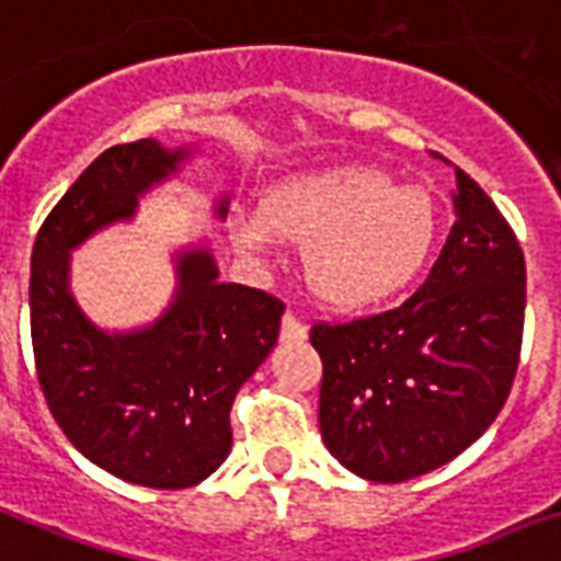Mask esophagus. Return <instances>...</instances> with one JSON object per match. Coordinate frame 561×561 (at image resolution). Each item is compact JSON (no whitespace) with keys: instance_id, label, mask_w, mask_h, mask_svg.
Segmentation results:
<instances>
[{"instance_id":"obj_1","label":"esophagus","mask_w":561,"mask_h":561,"mask_svg":"<svg viewBox=\"0 0 561 561\" xmlns=\"http://www.w3.org/2000/svg\"><path fill=\"white\" fill-rule=\"evenodd\" d=\"M304 339H307V324L298 321L295 316H284V321H280V342L293 344L304 342Z\"/></svg>"}]
</instances>
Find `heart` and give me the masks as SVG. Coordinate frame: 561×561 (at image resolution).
Instances as JSON below:
<instances>
[{"label": "heart", "instance_id": "b5f03b06", "mask_svg": "<svg viewBox=\"0 0 561 561\" xmlns=\"http://www.w3.org/2000/svg\"><path fill=\"white\" fill-rule=\"evenodd\" d=\"M437 205L423 187L393 185L367 164H333L277 179L263 214L237 219L234 240L266 254L277 237L307 243L304 277L318 301L356 312L414 284L437 243Z\"/></svg>", "mask_w": 561, "mask_h": 561}]
</instances>
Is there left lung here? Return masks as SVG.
<instances>
[{"label": "left lung", "instance_id": "obj_1", "mask_svg": "<svg viewBox=\"0 0 561 561\" xmlns=\"http://www.w3.org/2000/svg\"><path fill=\"white\" fill-rule=\"evenodd\" d=\"M455 226L402 307L316 324L324 362L318 423L344 469L400 483L481 437L513 388L524 330V254L481 185L455 170Z\"/></svg>", "mask_w": 561, "mask_h": 561}]
</instances>
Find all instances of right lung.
I'll use <instances>...</instances> for the list:
<instances>
[{
	"label": "right lung",
	"mask_w": 561,
	"mask_h": 561,
	"mask_svg": "<svg viewBox=\"0 0 561 561\" xmlns=\"http://www.w3.org/2000/svg\"><path fill=\"white\" fill-rule=\"evenodd\" d=\"M194 150L156 138L110 147L54 205L31 252V342L54 420L83 458L153 490L196 486L228 458V411L275 347L284 304L222 284L210 245L194 243L173 252L176 289L156 321L106 330L71 293V252L129 222ZM226 214L222 194L214 217Z\"/></svg>",
	"instance_id": "right-lung-1"
}]
</instances>
